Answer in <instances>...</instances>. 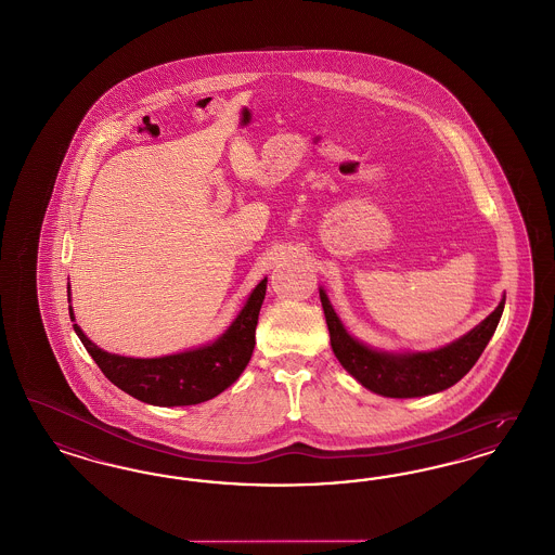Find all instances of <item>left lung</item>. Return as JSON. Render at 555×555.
Listing matches in <instances>:
<instances>
[{
  "mask_svg": "<svg viewBox=\"0 0 555 555\" xmlns=\"http://www.w3.org/2000/svg\"><path fill=\"white\" fill-rule=\"evenodd\" d=\"M320 301L326 315L334 356L340 365L361 386L379 397L417 399L442 392L468 374L500 324L506 297H502L498 308L473 331L431 351H382L370 347L345 328L324 287H320Z\"/></svg>",
  "mask_w": 555,
  "mask_h": 555,
  "instance_id": "left-lung-1",
  "label": "left lung"
}]
</instances>
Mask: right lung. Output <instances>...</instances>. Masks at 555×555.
I'll return each mask as SVG.
<instances>
[{
    "instance_id": "obj_1",
    "label": "right lung",
    "mask_w": 555,
    "mask_h": 555,
    "mask_svg": "<svg viewBox=\"0 0 555 555\" xmlns=\"http://www.w3.org/2000/svg\"><path fill=\"white\" fill-rule=\"evenodd\" d=\"M267 283L268 279H262L251 288L244 308L219 338L173 356H115L96 347L78 324H74V331L101 372L133 399L155 406L198 404L219 397L222 390H227L242 376L245 365L249 363L256 345L258 315L267 295ZM67 301L69 318L76 322L69 285Z\"/></svg>"
}]
</instances>
